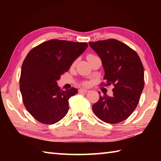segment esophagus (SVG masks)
Instances as JSON below:
<instances>
[{"label": "esophagus", "instance_id": "obj_1", "mask_svg": "<svg viewBox=\"0 0 161 161\" xmlns=\"http://www.w3.org/2000/svg\"><path fill=\"white\" fill-rule=\"evenodd\" d=\"M80 92H84V93H88V92H89V90L86 89V88H81V89H80Z\"/></svg>", "mask_w": 161, "mask_h": 161}]
</instances>
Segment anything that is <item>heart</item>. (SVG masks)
Here are the masks:
<instances>
[{
  "mask_svg": "<svg viewBox=\"0 0 161 161\" xmlns=\"http://www.w3.org/2000/svg\"><path fill=\"white\" fill-rule=\"evenodd\" d=\"M93 57V55H88V57Z\"/></svg>",
  "mask_w": 161,
  "mask_h": 161,
  "instance_id": "obj_1",
  "label": "heart"
}]
</instances>
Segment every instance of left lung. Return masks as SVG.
Segmentation results:
<instances>
[{
  "label": "left lung",
  "instance_id": "obj_1",
  "mask_svg": "<svg viewBox=\"0 0 161 161\" xmlns=\"http://www.w3.org/2000/svg\"><path fill=\"white\" fill-rule=\"evenodd\" d=\"M89 46L102 61L107 86H114L113 96L100 95L92 108L103 122H120L135 110L144 88V68L141 59L131 47L115 39L89 42Z\"/></svg>",
  "mask_w": 161,
  "mask_h": 161
}]
</instances>
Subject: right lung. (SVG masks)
<instances>
[{"mask_svg":"<svg viewBox=\"0 0 161 161\" xmlns=\"http://www.w3.org/2000/svg\"><path fill=\"white\" fill-rule=\"evenodd\" d=\"M88 47L86 43L49 40L30 51L20 77L23 104L36 120L53 125L68 111V100L77 93L71 88L61 90L57 81Z\"/></svg>","mask_w":161,"mask_h":161,"instance_id":"right-lung-1","label":"right lung"}]
</instances>
